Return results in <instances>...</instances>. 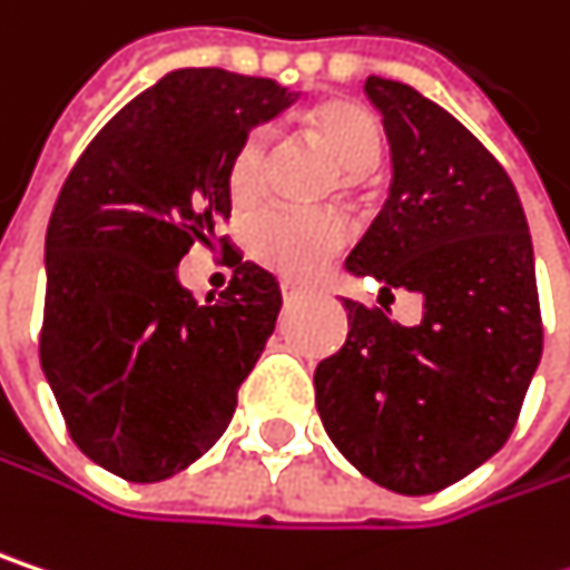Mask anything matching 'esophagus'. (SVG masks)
<instances>
[{"label": "esophagus", "mask_w": 570, "mask_h": 570, "mask_svg": "<svg viewBox=\"0 0 570 570\" xmlns=\"http://www.w3.org/2000/svg\"><path fill=\"white\" fill-rule=\"evenodd\" d=\"M281 293H284V303H296L299 296H303V289L299 286H293V284H281Z\"/></svg>", "instance_id": "1"}]
</instances>
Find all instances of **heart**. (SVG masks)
I'll list each match as a JSON object with an SVG mask.
<instances>
[{"label": "heart", "instance_id": "obj_1", "mask_svg": "<svg viewBox=\"0 0 570 570\" xmlns=\"http://www.w3.org/2000/svg\"><path fill=\"white\" fill-rule=\"evenodd\" d=\"M303 132L338 166V188L345 195L362 191L368 173L382 163L385 127L358 100H326L303 114ZM271 132L254 127L234 146L225 185L234 208H254L267 185ZM352 228L338 212H289L267 208L244 228L247 254L286 281L320 277L345 250Z\"/></svg>", "mask_w": 570, "mask_h": 570}]
</instances>
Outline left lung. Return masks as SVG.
Returning <instances> with one entry per match:
<instances>
[{"label": "left lung", "instance_id": "8db88e82", "mask_svg": "<svg viewBox=\"0 0 570 570\" xmlns=\"http://www.w3.org/2000/svg\"><path fill=\"white\" fill-rule=\"evenodd\" d=\"M391 195L345 267L424 296L417 326L342 299L348 338L316 365V411L342 456L404 495L438 492L509 440L542 358L522 202L490 149L401 80L368 78Z\"/></svg>", "mask_w": 570, "mask_h": 570}]
</instances>
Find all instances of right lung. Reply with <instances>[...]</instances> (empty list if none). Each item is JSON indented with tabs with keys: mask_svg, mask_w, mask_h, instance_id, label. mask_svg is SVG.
I'll return each mask as SVG.
<instances>
[{
	"mask_svg": "<svg viewBox=\"0 0 570 570\" xmlns=\"http://www.w3.org/2000/svg\"><path fill=\"white\" fill-rule=\"evenodd\" d=\"M289 104L271 78L181 68L132 97L61 185L41 372L71 440L130 483L169 480L215 446L277 326L284 299L264 267L237 257L208 306L176 267L232 218L225 169L240 136Z\"/></svg>",
	"mask_w": 570,
	"mask_h": 570,
	"instance_id": "1",
	"label": "right lung"
}]
</instances>
